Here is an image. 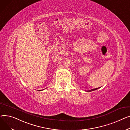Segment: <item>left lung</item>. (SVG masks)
<instances>
[{
    "instance_id": "left-lung-1",
    "label": "left lung",
    "mask_w": 130,
    "mask_h": 130,
    "mask_svg": "<svg viewBox=\"0 0 130 130\" xmlns=\"http://www.w3.org/2000/svg\"><path fill=\"white\" fill-rule=\"evenodd\" d=\"M99 88H95V89H91V90H88V91H87V92H91V91H92L96 90L98 89Z\"/></svg>"
}]
</instances>
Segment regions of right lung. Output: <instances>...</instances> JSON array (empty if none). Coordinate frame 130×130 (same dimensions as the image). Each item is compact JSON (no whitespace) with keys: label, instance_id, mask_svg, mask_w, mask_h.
<instances>
[{"label":"right lung","instance_id":"1","mask_svg":"<svg viewBox=\"0 0 130 130\" xmlns=\"http://www.w3.org/2000/svg\"><path fill=\"white\" fill-rule=\"evenodd\" d=\"M43 90H44V89H43ZM39 91H40V90H39ZM40 91H41V90H40Z\"/></svg>","mask_w":130,"mask_h":130}]
</instances>
